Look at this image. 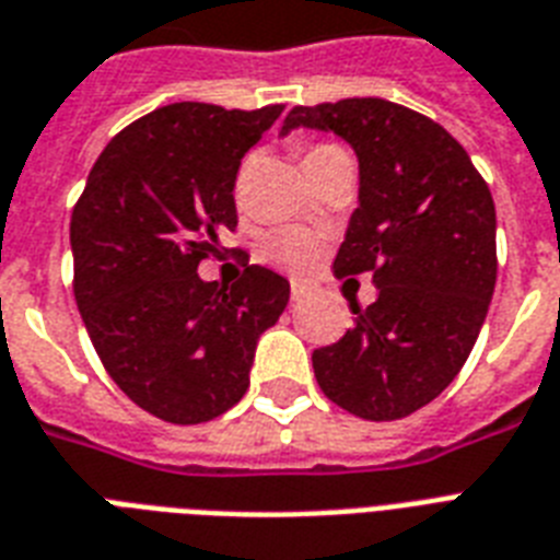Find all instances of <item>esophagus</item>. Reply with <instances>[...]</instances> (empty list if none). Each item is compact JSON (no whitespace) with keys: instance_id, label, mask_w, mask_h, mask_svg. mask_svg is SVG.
I'll return each instance as SVG.
<instances>
[{"instance_id":"34e87169","label":"esophagus","mask_w":560,"mask_h":560,"mask_svg":"<svg viewBox=\"0 0 560 560\" xmlns=\"http://www.w3.org/2000/svg\"><path fill=\"white\" fill-rule=\"evenodd\" d=\"M307 296H311V288H307L305 281H293V284H290V299H293V302H302V299Z\"/></svg>"}]
</instances>
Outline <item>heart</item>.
Returning <instances> with one entry per match:
<instances>
[{
  "mask_svg": "<svg viewBox=\"0 0 560 560\" xmlns=\"http://www.w3.org/2000/svg\"><path fill=\"white\" fill-rule=\"evenodd\" d=\"M334 151H342V148L334 142H316L305 151V162ZM241 186H244V174L237 179V194H241ZM261 258L264 261L276 264V267H284V270L290 272H307L316 261H319V241H316L311 232H305V229H276V232H270V235L264 237Z\"/></svg>",
  "mask_w": 560,
  "mask_h": 560,
  "instance_id": "heart-1",
  "label": "heart"
}]
</instances>
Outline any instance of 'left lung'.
<instances>
[{"label":"left lung","instance_id":"1","mask_svg":"<svg viewBox=\"0 0 560 560\" xmlns=\"http://www.w3.org/2000/svg\"><path fill=\"white\" fill-rule=\"evenodd\" d=\"M293 127L331 130L360 162V206L334 276L372 272L346 337L314 351L319 389L366 421L407 418L465 366L497 284V211L468 151L433 118L383 98L293 107Z\"/></svg>","mask_w":560,"mask_h":560}]
</instances>
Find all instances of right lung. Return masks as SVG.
<instances>
[{
    "mask_svg": "<svg viewBox=\"0 0 560 560\" xmlns=\"http://www.w3.org/2000/svg\"><path fill=\"white\" fill-rule=\"evenodd\" d=\"M281 109H153L109 139L74 202V302L92 346L118 389L171 424L235 407L255 342L288 307V279L258 264L232 288L197 276L235 232L237 168Z\"/></svg>",
    "mask_w": 560,
    "mask_h": 560,
    "instance_id": "right-lung-1",
    "label": "right lung"
}]
</instances>
